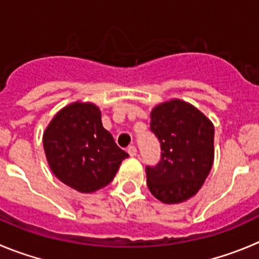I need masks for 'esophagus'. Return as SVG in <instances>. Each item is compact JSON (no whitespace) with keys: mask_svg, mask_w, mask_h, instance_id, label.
<instances>
[{"mask_svg":"<svg viewBox=\"0 0 259 259\" xmlns=\"http://www.w3.org/2000/svg\"><path fill=\"white\" fill-rule=\"evenodd\" d=\"M127 153H129L130 157L137 156V148H135V146H130L129 148H127Z\"/></svg>","mask_w":259,"mask_h":259,"instance_id":"esophagus-1","label":"esophagus"}]
</instances>
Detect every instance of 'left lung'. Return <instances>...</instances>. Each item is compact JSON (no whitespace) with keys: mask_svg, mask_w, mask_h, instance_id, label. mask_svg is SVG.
Here are the masks:
<instances>
[{"mask_svg":"<svg viewBox=\"0 0 259 259\" xmlns=\"http://www.w3.org/2000/svg\"><path fill=\"white\" fill-rule=\"evenodd\" d=\"M151 132L161 143V161L146 167L149 192L166 204L189 199L213 165V124L190 103L171 100L152 110Z\"/></svg>","mask_w":259,"mask_h":259,"instance_id":"8db88e82","label":"left lung"}]
</instances>
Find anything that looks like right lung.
<instances>
[{
	"instance_id": "right-lung-1",
	"label": "right lung",
	"mask_w": 259,
	"mask_h": 259,
	"mask_svg": "<svg viewBox=\"0 0 259 259\" xmlns=\"http://www.w3.org/2000/svg\"><path fill=\"white\" fill-rule=\"evenodd\" d=\"M43 148L55 176L80 193L110 184L129 157L103 127L100 108L89 102L60 110L43 133Z\"/></svg>"
}]
</instances>
